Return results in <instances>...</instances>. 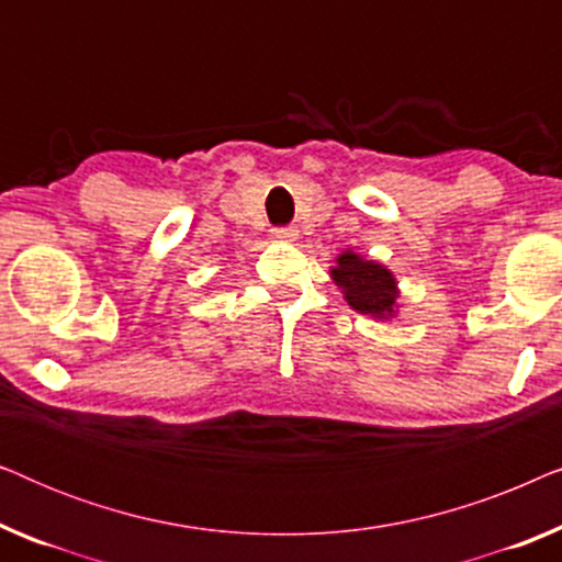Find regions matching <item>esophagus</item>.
<instances>
[{
    "mask_svg": "<svg viewBox=\"0 0 562 562\" xmlns=\"http://www.w3.org/2000/svg\"><path fill=\"white\" fill-rule=\"evenodd\" d=\"M273 237L279 243H294L299 237V229L296 227H276L273 229Z\"/></svg>",
    "mask_w": 562,
    "mask_h": 562,
    "instance_id": "esophagus-1",
    "label": "esophagus"
}]
</instances>
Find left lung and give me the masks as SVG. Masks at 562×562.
Segmentation results:
<instances>
[{
    "instance_id": "8db88e82",
    "label": "left lung",
    "mask_w": 562,
    "mask_h": 562,
    "mask_svg": "<svg viewBox=\"0 0 562 562\" xmlns=\"http://www.w3.org/2000/svg\"><path fill=\"white\" fill-rule=\"evenodd\" d=\"M329 279L342 291V299L350 310L368 314L373 319H394L402 304H398V281L389 266L379 260L360 256L356 250H342L329 268Z\"/></svg>"
}]
</instances>
